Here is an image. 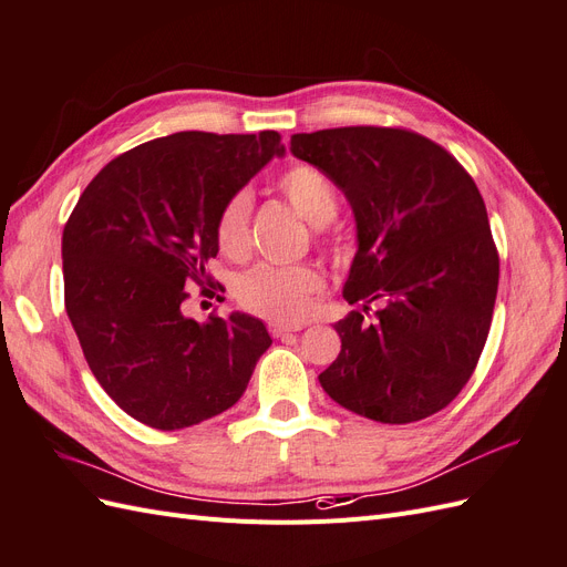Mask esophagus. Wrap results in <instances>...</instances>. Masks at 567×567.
Instances as JSON below:
<instances>
[{
    "label": "esophagus",
    "instance_id": "esophagus-1",
    "mask_svg": "<svg viewBox=\"0 0 567 567\" xmlns=\"http://www.w3.org/2000/svg\"><path fill=\"white\" fill-rule=\"evenodd\" d=\"M305 323H281V321H271L269 323V333L274 338H284L288 333H296V331H302Z\"/></svg>",
    "mask_w": 567,
    "mask_h": 567
}]
</instances>
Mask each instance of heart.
Segmentation results:
<instances>
[{"label": "heart", "instance_id": "1", "mask_svg": "<svg viewBox=\"0 0 567 567\" xmlns=\"http://www.w3.org/2000/svg\"><path fill=\"white\" fill-rule=\"evenodd\" d=\"M277 188L293 205V210L312 227H323L338 210L336 188L321 169L293 165L277 179ZM250 196L246 192L227 200L217 217V246L221 255L238 260L248 250ZM323 286L319 274L307 265H262L238 281L236 296L248 312L277 321H300L310 312L312 298Z\"/></svg>", "mask_w": 567, "mask_h": 567}]
</instances>
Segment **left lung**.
Wrapping results in <instances>:
<instances>
[{
  "instance_id": "1",
  "label": "left lung",
  "mask_w": 567,
  "mask_h": 567,
  "mask_svg": "<svg viewBox=\"0 0 567 567\" xmlns=\"http://www.w3.org/2000/svg\"><path fill=\"white\" fill-rule=\"evenodd\" d=\"M290 153L346 194L357 252L342 298L383 302L371 321L336 323L340 354L319 373L340 406L379 423H414L447 406L489 333L499 255L471 175L425 136L338 127L290 136Z\"/></svg>"
}]
</instances>
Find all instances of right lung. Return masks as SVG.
Segmentation results:
<instances>
[{
	"label": "right lung",
	"mask_w": 567,
	"mask_h": 567,
	"mask_svg": "<svg viewBox=\"0 0 567 567\" xmlns=\"http://www.w3.org/2000/svg\"><path fill=\"white\" fill-rule=\"evenodd\" d=\"M284 153L274 130L175 132L111 161L80 196L61 244L65 312L101 388L140 423L179 431L221 414L271 346L260 319L196 321L182 302L186 284L215 286L221 208Z\"/></svg>",
	"instance_id": "obj_1"
}]
</instances>
